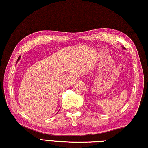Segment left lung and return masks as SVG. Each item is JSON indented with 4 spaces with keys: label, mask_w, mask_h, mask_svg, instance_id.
Wrapping results in <instances>:
<instances>
[{
    "label": "left lung",
    "mask_w": 148,
    "mask_h": 148,
    "mask_svg": "<svg viewBox=\"0 0 148 148\" xmlns=\"http://www.w3.org/2000/svg\"><path fill=\"white\" fill-rule=\"evenodd\" d=\"M123 49H125V47H123Z\"/></svg>",
    "instance_id": "left-lung-1"
}]
</instances>
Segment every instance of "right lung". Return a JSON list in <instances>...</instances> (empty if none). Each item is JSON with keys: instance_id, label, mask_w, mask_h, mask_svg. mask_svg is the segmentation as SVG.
I'll list each match as a JSON object with an SVG mask.
<instances>
[{"instance_id": "obj_1", "label": "right lung", "mask_w": 148, "mask_h": 148, "mask_svg": "<svg viewBox=\"0 0 148 148\" xmlns=\"http://www.w3.org/2000/svg\"><path fill=\"white\" fill-rule=\"evenodd\" d=\"M20 58H21V56H19V57H18V59H17V61H16V63H17V62H18V61H19V59H20Z\"/></svg>"}]
</instances>
